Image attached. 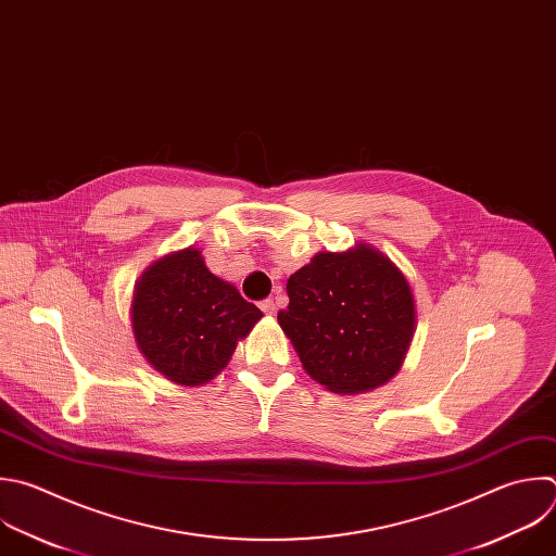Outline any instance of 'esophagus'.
<instances>
[{
	"label": "esophagus",
	"mask_w": 556,
	"mask_h": 556,
	"mask_svg": "<svg viewBox=\"0 0 556 556\" xmlns=\"http://www.w3.org/2000/svg\"><path fill=\"white\" fill-rule=\"evenodd\" d=\"M260 307H262V312H264V314H270V316L277 312V303H275L273 299L262 301V303H260Z\"/></svg>",
	"instance_id": "esophagus-1"
}]
</instances>
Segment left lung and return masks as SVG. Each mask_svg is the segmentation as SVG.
<instances>
[{
    "instance_id": "obj_1",
    "label": "left lung",
    "mask_w": 556,
    "mask_h": 556,
    "mask_svg": "<svg viewBox=\"0 0 556 556\" xmlns=\"http://www.w3.org/2000/svg\"><path fill=\"white\" fill-rule=\"evenodd\" d=\"M286 290L277 320L314 382L357 395L400 371L417 312L410 283L384 253L368 244L316 253Z\"/></svg>"
}]
</instances>
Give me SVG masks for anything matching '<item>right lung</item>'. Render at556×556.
Masks as SVG:
<instances>
[{"instance_id":"add662e5","label":"right lung","mask_w":556,"mask_h":556,"mask_svg":"<svg viewBox=\"0 0 556 556\" xmlns=\"http://www.w3.org/2000/svg\"><path fill=\"white\" fill-rule=\"evenodd\" d=\"M264 314L216 277L199 249L156 260L135 283L130 320L141 355L165 380L201 387L227 366Z\"/></svg>"}]
</instances>
